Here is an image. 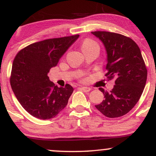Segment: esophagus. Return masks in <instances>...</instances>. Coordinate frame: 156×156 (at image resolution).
I'll use <instances>...</instances> for the list:
<instances>
[{
    "label": "esophagus",
    "mask_w": 156,
    "mask_h": 156,
    "mask_svg": "<svg viewBox=\"0 0 156 156\" xmlns=\"http://www.w3.org/2000/svg\"><path fill=\"white\" fill-rule=\"evenodd\" d=\"M82 89V90L84 92H89V91L91 90V89L90 88H89V87H81V88H80Z\"/></svg>",
    "instance_id": "esophagus-1"
}]
</instances>
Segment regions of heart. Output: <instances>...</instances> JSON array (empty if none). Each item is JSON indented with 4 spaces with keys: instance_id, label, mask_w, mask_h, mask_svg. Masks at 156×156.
Returning a JSON list of instances; mask_svg holds the SVG:
<instances>
[{
    "instance_id": "obj_1",
    "label": "heart",
    "mask_w": 156,
    "mask_h": 156,
    "mask_svg": "<svg viewBox=\"0 0 156 156\" xmlns=\"http://www.w3.org/2000/svg\"><path fill=\"white\" fill-rule=\"evenodd\" d=\"M98 44H96L95 42L92 40V39H87L82 42L81 44V48L82 49H86V48H89L91 47H93V46H96Z\"/></svg>"
}]
</instances>
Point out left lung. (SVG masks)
<instances>
[{"instance_id":"obj_1","label":"left lung","mask_w":156,"mask_h":156,"mask_svg":"<svg viewBox=\"0 0 156 156\" xmlns=\"http://www.w3.org/2000/svg\"><path fill=\"white\" fill-rule=\"evenodd\" d=\"M103 42L107 53V73L109 80L115 78L111 92L99 89L104 100L95 107L109 118L119 117L135 106L142 94L147 70L139 46L129 37L108 31H93Z\"/></svg>"}]
</instances>
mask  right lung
<instances>
[{"label":"right lung","instance_id":"obj_1","mask_svg":"<svg viewBox=\"0 0 156 156\" xmlns=\"http://www.w3.org/2000/svg\"><path fill=\"white\" fill-rule=\"evenodd\" d=\"M79 35L45 39L19 51L13 61L10 83L17 101L26 112L40 119L58 115L73 92L69 84L58 87L48 73L55 67Z\"/></svg>","mask_w":156,"mask_h":156}]
</instances>
